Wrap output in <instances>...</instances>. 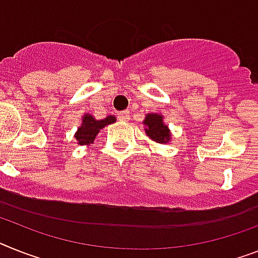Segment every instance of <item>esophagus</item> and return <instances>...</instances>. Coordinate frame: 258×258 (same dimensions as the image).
I'll return each instance as SVG.
<instances>
[{
    "label": "esophagus",
    "mask_w": 258,
    "mask_h": 258,
    "mask_svg": "<svg viewBox=\"0 0 258 258\" xmlns=\"http://www.w3.org/2000/svg\"><path fill=\"white\" fill-rule=\"evenodd\" d=\"M118 120L124 121V122L129 121V112H120L118 113Z\"/></svg>",
    "instance_id": "obj_1"
}]
</instances>
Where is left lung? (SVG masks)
<instances>
[{
	"mask_svg": "<svg viewBox=\"0 0 258 258\" xmlns=\"http://www.w3.org/2000/svg\"><path fill=\"white\" fill-rule=\"evenodd\" d=\"M145 132L153 141L166 144L171 140V133L167 125L163 124V116L158 113H148L144 120Z\"/></svg>",
	"mask_w": 258,
	"mask_h": 258,
	"instance_id": "left-lung-1",
	"label": "left lung"
}]
</instances>
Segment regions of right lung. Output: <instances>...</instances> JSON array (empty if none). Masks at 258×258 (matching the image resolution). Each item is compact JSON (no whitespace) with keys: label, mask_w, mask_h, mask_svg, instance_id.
Masks as SVG:
<instances>
[{"label":"right lung","mask_w":258,"mask_h":258,"mask_svg":"<svg viewBox=\"0 0 258 258\" xmlns=\"http://www.w3.org/2000/svg\"><path fill=\"white\" fill-rule=\"evenodd\" d=\"M116 121V117L109 114L104 120H96L91 114H84L83 116L82 125L78 127V132L75 133V138L78 145H89L93 144L96 136L100 132V129L105 127L106 125L113 124Z\"/></svg>","instance_id":"1"}]
</instances>
